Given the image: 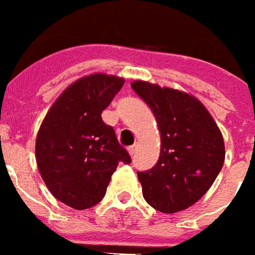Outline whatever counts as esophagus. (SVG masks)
<instances>
[{
	"mask_svg": "<svg viewBox=\"0 0 255 255\" xmlns=\"http://www.w3.org/2000/svg\"><path fill=\"white\" fill-rule=\"evenodd\" d=\"M136 149H138V144L131 145V146L128 148V152H129V155H134L136 152Z\"/></svg>",
	"mask_w": 255,
	"mask_h": 255,
	"instance_id": "obj_1",
	"label": "esophagus"
}]
</instances>
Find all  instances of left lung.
<instances>
[{
    "label": "left lung",
    "mask_w": 255,
    "mask_h": 255,
    "mask_svg": "<svg viewBox=\"0 0 255 255\" xmlns=\"http://www.w3.org/2000/svg\"><path fill=\"white\" fill-rule=\"evenodd\" d=\"M132 90L149 106L161 132L154 168L136 172L144 199L162 213L195 205L222 171L224 141L213 117L188 93L135 80Z\"/></svg>",
    "instance_id": "1"
}]
</instances>
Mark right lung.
Wrapping results in <instances>:
<instances>
[{"instance_id": "add662e5", "label": "right lung", "mask_w": 255, "mask_h": 255, "mask_svg": "<svg viewBox=\"0 0 255 255\" xmlns=\"http://www.w3.org/2000/svg\"><path fill=\"white\" fill-rule=\"evenodd\" d=\"M124 86V79L104 73L86 76L62 93L42 121L35 154L50 193L67 206L83 210L104 198L119 162L129 163L101 113Z\"/></svg>"}]
</instances>
